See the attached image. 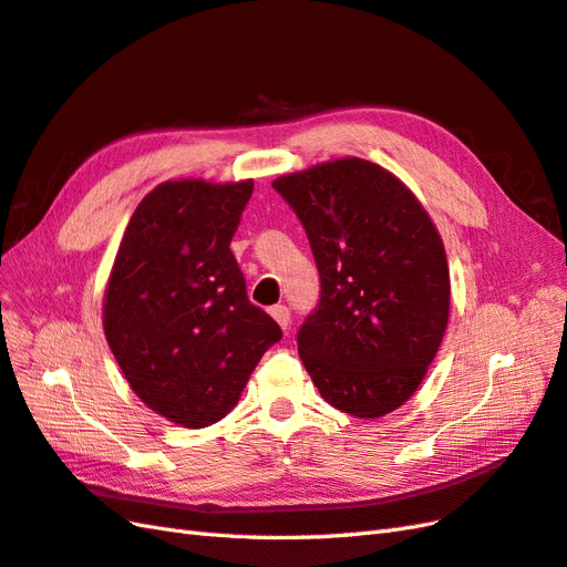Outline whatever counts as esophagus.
<instances>
[{
    "label": "esophagus",
    "mask_w": 567,
    "mask_h": 567,
    "mask_svg": "<svg viewBox=\"0 0 567 567\" xmlns=\"http://www.w3.org/2000/svg\"><path fill=\"white\" fill-rule=\"evenodd\" d=\"M270 316L278 320V326L282 328V330H289V320H292V313H289V309L285 303H278V306H272L270 309Z\"/></svg>",
    "instance_id": "1"
}]
</instances>
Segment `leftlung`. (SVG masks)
Listing matches in <instances>:
<instances>
[{
	"mask_svg": "<svg viewBox=\"0 0 567 567\" xmlns=\"http://www.w3.org/2000/svg\"><path fill=\"white\" fill-rule=\"evenodd\" d=\"M299 216L320 272V301L297 334L320 396L380 417L423 382L449 322L442 237L396 175L337 158L272 183Z\"/></svg>",
	"mask_w": 567,
	"mask_h": 567,
	"instance_id": "obj_1",
	"label": "left lung"
}]
</instances>
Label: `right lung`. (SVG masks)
I'll return each mask as SVG.
<instances>
[{
	"mask_svg": "<svg viewBox=\"0 0 567 567\" xmlns=\"http://www.w3.org/2000/svg\"><path fill=\"white\" fill-rule=\"evenodd\" d=\"M254 181H168L127 223L104 295V334L127 384L183 427L228 415L282 330L247 297L230 251Z\"/></svg>",
	"mask_w": 567,
	"mask_h": 567,
	"instance_id": "add662e5",
	"label": "right lung"
}]
</instances>
